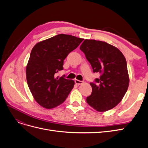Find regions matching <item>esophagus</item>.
Returning a JSON list of instances; mask_svg holds the SVG:
<instances>
[{"label":"esophagus","mask_w":148,"mask_h":148,"mask_svg":"<svg viewBox=\"0 0 148 148\" xmlns=\"http://www.w3.org/2000/svg\"><path fill=\"white\" fill-rule=\"evenodd\" d=\"M75 82L76 84H78V85H81V84H82V83H83V81H79L78 79H75Z\"/></svg>","instance_id":"obj_1"}]
</instances>
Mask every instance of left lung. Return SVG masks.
<instances>
[{
  "label": "left lung",
  "mask_w": 148,
  "mask_h": 148,
  "mask_svg": "<svg viewBox=\"0 0 148 148\" xmlns=\"http://www.w3.org/2000/svg\"><path fill=\"white\" fill-rule=\"evenodd\" d=\"M80 50L90 63L98 78L90 82L92 92L86 101L98 112L109 110L119 104L129 83L126 60L116 47L106 42L86 39Z\"/></svg>",
  "instance_id": "obj_1"
}]
</instances>
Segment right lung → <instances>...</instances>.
<instances>
[{
    "mask_svg": "<svg viewBox=\"0 0 148 148\" xmlns=\"http://www.w3.org/2000/svg\"><path fill=\"white\" fill-rule=\"evenodd\" d=\"M83 40L60 34L34 46L26 67L27 81L34 99L43 108L51 109L62 104L72 90L73 80L55 75L63 70L64 60Z\"/></svg>",
    "mask_w": 148,
    "mask_h": 148,
    "instance_id": "right-lung-1",
    "label": "right lung"
}]
</instances>
